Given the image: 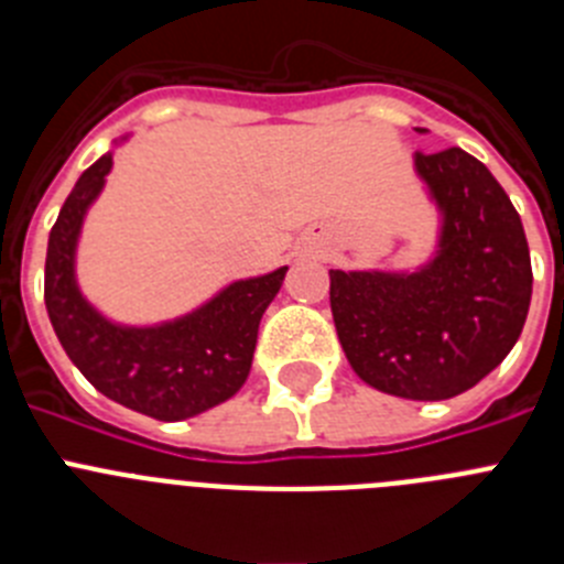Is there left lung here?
<instances>
[{
	"instance_id": "left-lung-1",
	"label": "left lung",
	"mask_w": 564,
	"mask_h": 564,
	"mask_svg": "<svg viewBox=\"0 0 564 564\" xmlns=\"http://www.w3.org/2000/svg\"><path fill=\"white\" fill-rule=\"evenodd\" d=\"M415 166L443 212L441 251L417 273L330 271V311L361 381L446 401L511 352L534 273L520 214L477 158L452 147Z\"/></svg>"
}]
</instances>
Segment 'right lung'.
Instances as JSON below:
<instances>
[{
  "instance_id": "1",
  "label": "right lung",
  "mask_w": 564,
  "mask_h": 564,
  "mask_svg": "<svg viewBox=\"0 0 564 564\" xmlns=\"http://www.w3.org/2000/svg\"><path fill=\"white\" fill-rule=\"evenodd\" d=\"M112 154L78 177L50 231L44 302L69 361L98 392L158 421H183L228 401L246 383L259 318L282 288L288 268L234 282L206 307L172 325L115 327L82 299L73 253L87 206L98 197Z\"/></svg>"
}]
</instances>
